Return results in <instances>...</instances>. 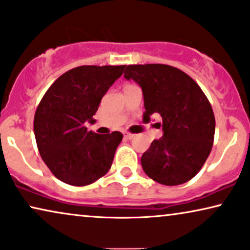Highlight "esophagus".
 Segmentation results:
<instances>
[{
	"mask_svg": "<svg viewBox=\"0 0 250 250\" xmlns=\"http://www.w3.org/2000/svg\"><path fill=\"white\" fill-rule=\"evenodd\" d=\"M125 139H129V141H130V139L135 138V135L134 134H129V132H125Z\"/></svg>",
	"mask_w": 250,
	"mask_h": 250,
	"instance_id": "esophagus-1",
	"label": "esophagus"
}]
</instances>
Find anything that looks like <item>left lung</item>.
Here are the masks:
<instances>
[{
    "label": "left lung",
    "instance_id": "8db88e82",
    "mask_svg": "<svg viewBox=\"0 0 250 250\" xmlns=\"http://www.w3.org/2000/svg\"><path fill=\"white\" fill-rule=\"evenodd\" d=\"M123 76L142 88L143 120L148 122L153 114L162 118L164 135L142 155L143 170L162 185L188 182L200 171L214 142L215 116L204 91L169 65H129Z\"/></svg>",
    "mask_w": 250,
    "mask_h": 250
}]
</instances>
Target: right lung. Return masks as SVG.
<instances>
[{
  "mask_svg": "<svg viewBox=\"0 0 250 250\" xmlns=\"http://www.w3.org/2000/svg\"><path fill=\"white\" fill-rule=\"evenodd\" d=\"M125 65L79 66L59 76L43 96L34 116V135L40 155L59 181L73 186L89 185L111 168L122 134L88 131L92 118Z\"/></svg>",
  "mask_w": 250,
  "mask_h": 250,
  "instance_id": "1",
  "label": "right lung"
}]
</instances>
